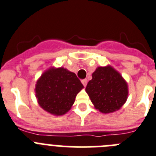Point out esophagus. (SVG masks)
I'll return each instance as SVG.
<instances>
[{
    "instance_id": "34e87169",
    "label": "esophagus",
    "mask_w": 156,
    "mask_h": 156,
    "mask_svg": "<svg viewBox=\"0 0 156 156\" xmlns=\"http://www.w3.org/2000/svg\"><path fill=\"white\" fill-rule=\"evenodd\" d=\"M81 83H82V85L85 87L87 85V83H88V80H87V79H82V80H81Z\"/></svg>"
}]
</instances>
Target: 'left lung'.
I'll return each instance as SVG.
<instances>
[{
	"label": "left lung",
	"instance_id": "1",
	"mask_svg": "<svg viewBox=\"0 0 156 156\" xmlns=\"http://www.w3.org/2000/svg\"><path fill=\"white\" fill-rule=\"evenodd\" d=\"M86 91L96 109L110 113L120 108L128 96L127 83L112 67H99L92 74Z\"/></svg>",
	"mask_w": 156,
	"mask_h": 156
}]
</instances>
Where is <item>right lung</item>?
Segmentation results:
<instances>
[{
    "instance_id": "right-lung-1",
    "label": "right lung",
    "mask_w": 156,
    "mask_h": 156,
    "mask_svg": "<svg viewBox=\"0 0 156 156\" xmlns=\"http://www.w3.org/2000/svg\"><path fill=\"white\" fill-rule=\"evenodd\" d=\"M83 87L73 72L63 68L49 69L37 81L36 97L45 111L62 115L69 111Z\"/></svg>"
}]
</instances>
